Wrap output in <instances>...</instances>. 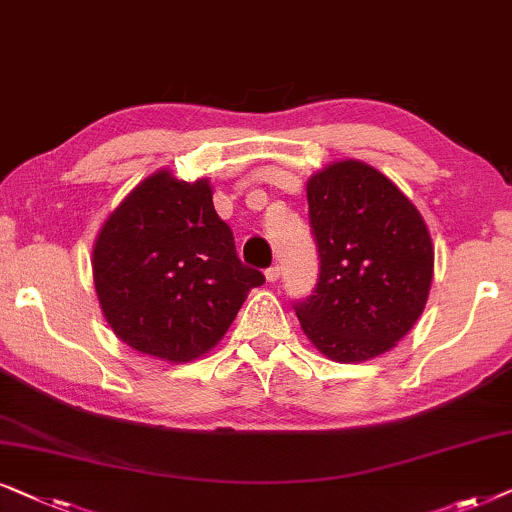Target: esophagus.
<instances>
[{"label": "esophagus", "instance_id": "1", "mask_svg": "<svg viewBox=\"0 0 512 512\" xmlns=\"http://www.w3.org/2000/svg\"><path fill=\"white\" fill-rule=\"evenodd\" d=\"M264 276H267L269 283H276L278 278H281V267H278V264H274V267H269L267 271H264Z\"/></svg>", "mask_w": 512, "mask_h": 512}]
</instances>
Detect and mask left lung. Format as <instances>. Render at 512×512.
Wrapping results in <instances>:
<instances>
[{"instance_id": "1", "label": "left lung", "mask_w": 512, "mask_h": 512, "mask_svg": "<svg viewBox=\"0 0 512 512\" xmlns=\"http://www.w3.org/2000/svg\"><path fill=\"white\" fill-rule=\"evenodd\" d=\"M318 283L295 313L330 360L360 363L403 339L424 311L433 243L419 210L379 170L339 161L306 185Z\"/></svg>"}]
</instances>
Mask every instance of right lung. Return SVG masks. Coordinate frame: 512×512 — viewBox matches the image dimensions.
Masks as SVG:
<instances>
[{
    "label": "right lung",
    "mask_w": 512,
    "mask_h": 512,
    "mask_svg": "<svg viewBox=\"0 0 512 512\" xmlns=\"http://www.w3.org/2000/svg\"><path fill=\"white\" fill-rule=\"evenodd\" d=\"M109 327L135 351L187 363L220 342L264 274L238 260L208 180L159 170L109 215L93 248Z\"/></svg>",
    "instance_id": "right-lung-1"
}]
</instances>
